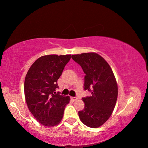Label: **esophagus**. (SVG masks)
<instances>
[{
    "label": "esophagus",
    "instance_id": "34e87169",
    "mask_svg": "<svg viewBox=\"0 0 148 148\" xmlns=\"http://www.w3.org/2000/svg\"><path fill=\"white\" fill-rule=\"evenodd\" d=\"M71 99V100H72V101H73V102L76 101L77 100V99L76 98V97H72Z\"/></svg>",
    "mask_w": 148,
    "mask_h": 148
}]
</instances>
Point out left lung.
Here are the masks:
<instances>
[{
    "label": "left lung",
    "mask_w": 148,
    "mask_h": 148,
    "mask_svg": "<svg viewBox=\"0 0 148 148\" xmlns=\"http://www.w3.org/2000/svg\"><path fill=\"white\" fill-rule=\"evenodd\" d=\"M83 69L84 89L92 95L83 98L84 109L78 112L81 121L91 128H98L110 118L116 106L118 87L114 72L103 57L94 52L72 55Z\"/></svg>",
    "instance_id": "8db88e82"
}]
</instances>
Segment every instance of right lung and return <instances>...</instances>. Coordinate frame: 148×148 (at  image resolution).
I'll return each instance as SVG.
<instances>
[{"instance_id": "obj_1", "label": "right lung", "mask_w": 148, "mask_h": 148, "mask_svg": "<svg viewBox=\"0 0 148 148\" xmlns=\"http://www.w3.org/2000/svg\"><path fill=\"white\" fill-rule=\"evenodd\" d=\"M71 55H47L34 61L26 74L24 92L28 108L40 123L54 127L61 121L70 97L56 94L57 80Z\"/></svg>"}]
</instances>
